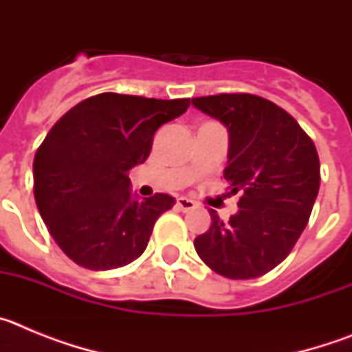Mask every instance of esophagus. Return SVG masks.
<instances>
[{"mask_svg": "<svg viewBox=\"0 0 352 352\" xmlns=\"http://www.w3.org/2000/svg\"><path fill=\"white\" fill-rule=\"evenodd\" d=\"M176 206H178V210H182V211H190V210H194L197 204H195L192 199L178 197V199H176Z\"/></svg>", "mask_w": 352, "mask_h": 352, "instance_id": "34e87169", "label": "esophagus"}]
</instances>
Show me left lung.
<instances>
[{
  "label": "left lung",
  "mask_w": 352,
  "mask_h": 352,
  "mask_svg": "<svg viewBox=\"0 0 352 352\" xmlns=\"http://www.w3.org/2000/svg\"><path fill=\"white\" fill-rule=\"evenodd\" d=\"M229 133L223 178L241 192L238 213L194 239L199 257L232 280L257 278L289 256L316 203L321 166L312 139L273 102L248 93L192 98Z\"/></svg>",
  "instance_id": "1"
}]
</instances>
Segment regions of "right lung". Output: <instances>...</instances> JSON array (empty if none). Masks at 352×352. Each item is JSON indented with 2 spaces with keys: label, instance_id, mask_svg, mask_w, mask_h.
I'll return each instance as SVG.
<instances>
[{
  "label": "right lung",
  "instance_id": "1",
  "mask_svg": "<svg viewBox=\"0 0 352 352\" xmlns=\"http://www.w3.org/2000/svg\"><path fill=\"white\" fill-rule=\"evenodd\" d=\"M190 98L100 93L56 121L33 162L35 201L58 247L82 268L126 266L146 250L157 219L176 203L139 197L129 173L149 157L153 135Z\"/></svg>",
  "mask_w": 352,
  "mask_h": 352
}]
</instances>
